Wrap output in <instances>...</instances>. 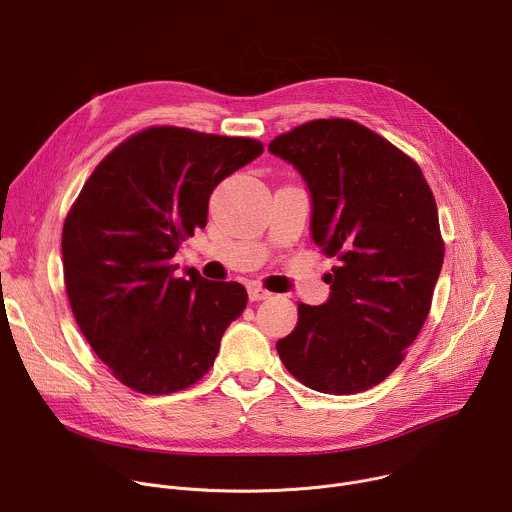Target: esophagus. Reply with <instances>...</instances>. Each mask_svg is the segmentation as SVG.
Masks as SVG:
<instances>
[{"instance_id": "obj_1", "label": "esophagus", "mask_w": 512, "mask_h": 512, "mask_svg": "<svg viewBox=\"0 0 512 512\" xmlns=\"http://www.w3.org/2000/svg\"><path fill=\"white\" fill-rule=\"evenodd\" d=\"M248 297H250V301H266V299H270V293L264 291L258 285H250L248 287Z\"/></svg>"}]
</instances>
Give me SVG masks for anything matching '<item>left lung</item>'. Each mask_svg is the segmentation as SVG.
<instances>
[{"mask_svg": "<svg viewBox=\"0 0 512 512\" xmlns=\"http://www.w3.org/2000/svg\"><path fill=\"white\" fill-rule=\"evenodd\" d=\"M311 195V238L329 258V299L299 303L276 342L287 370L325 394L380 384L419 335L443 264L433 193L405 152L352 120H315L268 144Z\"/></svg>", "mask_w": 512, "mask_h": 512, "instance_id": "left-lung-1", "label": "left lung"}]
</instances>
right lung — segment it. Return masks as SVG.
Segmentation results:
<instances>
[{
	"label": "right lung",
	"instance_id": "right-lung-1",
	"mask_svg": "<svg viewBox=\"0 0 512 512\" xmlns=\"http://www.w3.org/2000/svg\"><path fill=\"white\" fill-rule=\"evenodd\" d=\"M264 152L252 138L156 126L111 150L63 227L65 287L79 329L122 384L168 394L213 366L223 331L242 315L240 282L173 264L207 223L213 189Z\"/></svg>",
	"mask_w": 512,
	"mask_h": 512
}]
</instances>
